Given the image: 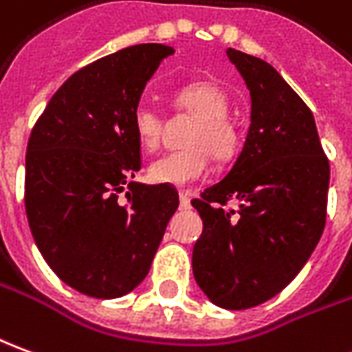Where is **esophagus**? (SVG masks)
<instances>
[{"label":"esophagus","instance_id":"esophagus-1","mask_svg":"<svg viewBox=\"0 0 352 352\" xmlns=\"http://www.w3.org/2000/svg\"><path fill=\"white\" fill-rule=\"evenodd\" d=\"M179 200H181V208H183V210H188V208H190V192H188V190H181V192H179Z\"/></svg>","mask_w":352,"mask_h":352}]
</instances>
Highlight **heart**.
Instances as JSON below:
<instances>
[{
  "label": "heart",
  "instance_id": "obj_1",
  "mask_svg": "<svg viewBox=\"0 0 352 352\" xmlns=\"http://www.w3.org/2000/svg\"><path fill=\"white\" fill-rule=\"evenodd\" d=\"M177 110L196 116L186 135V148L160 156L148 166V179L156 184L186 186L210 169V154L217 162L232 160L242 146V131L228 116L230 97L213 82H192L175 91ZM164 116L151 102H139L133 110V131L144 151H156L162 139Z\"/></svg>",
  "mask_w": 352,
  "mask_h": 352
}]
</instances>
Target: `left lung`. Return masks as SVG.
I'll use <instances>...</instances> for the list:
<instances>
[{"instance_id":"obj_1","label":"left lung","mask_w":352,"mask_h":352,"mask_svg":"<svg viewBox=\"0 0 352 352\" xmlns=\"http://www.w3.org/2000/svg\"><path fill=\"white\" fill-rule=\"evenodd\" d=\"M252 97L244 148L192 206L204 221L194 278L211 303L242 311L269 301L309 261L326 225L330 162L313 112L269 63L227 49ZM238 210H225L228 199Z\"/></svg>"}]
</instances>
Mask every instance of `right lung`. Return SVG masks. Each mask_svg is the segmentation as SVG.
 Listing matches in <instances>:
<instances>
[{
  "label": "right lung",
  "mask_w": 352,
  "mask_h": 352,
  "mask_svg": "<svg viewBox=\"0 0 352 352\" xmlns=\"http://www.w3.org/2000/svg\"><path fill=\"white\" fill-rule=\"evenodd\" d=\"M173 53L141 43L83 66L32 129L24 177L32 236L53 272L80 294L114 299L139 286L179 206L173 184L127 181L141 169L133 110Z\"/></svg>",
  "instance_id": "1"
}]
</instances>
